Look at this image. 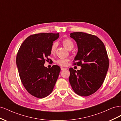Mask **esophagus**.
Instances as JSON below:
<instances>
[{
	"label": "esophagus",
	"instance_id": "1",
	"mask_svg": "<svg viewBox=\"0 0 121 121\" xmlns=\"http://www.w3.org/2000/svg\"><path fill=\"white\" fill-rule=\"evenodd\" d=\"M60 69H61V71H64V70H65V69H67L66 68H63V67H61Z\"/></svg>",
	"mask_w": 121,
	"mask_h": 121
}]
</instances>
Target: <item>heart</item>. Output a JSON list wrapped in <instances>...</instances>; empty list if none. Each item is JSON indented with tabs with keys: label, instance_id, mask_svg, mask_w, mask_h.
Masks as SVG:
<instances>
[{
	"label": "heart",
	"instance_id": "heart-1",
	"mask_svg": "<svg viewBox=\"0 0 121 121\" xmlns=\"http://www.w3.org/2000/svg\"><path fill=\"white\" fill-rule=\"evenodd\" d=\"M61 43L63 44V46L68 50H71L73 48V47L74 46V43H73V42L71 39H69V38L64 39V40H62ZM57 46V44L56 42L53 43L52 46L50 47V52L52 54H53L56 52ZM69 60V58H61L57 60L56 61V63L58 65H61V66L65 67L66 66V65H67Z\"/></svg>",
	"mask_w": 121,
	"mask_h": 121
}]
</instances>
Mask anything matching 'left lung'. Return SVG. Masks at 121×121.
Masks as SVG:
<instances>
[{"label": "left lung", "mask_w": 121, "mask_h": 121, "mask_svg": "<svg viewBox=\"0 0 121 121\" xmlns=\"http://www.w3.org/2000/svg\"><path fill=\"white\" fill-rule=\"evenodd\" d=\"M70 37L78 46L74 63L81 66L80 70L69 69V82L74 92L87 96L93 94L104 83L108 72L109 61L107 50L97 36L83 32H74Z\"/></svg>", "instance_id": "left-lung-1"}]
</instances>
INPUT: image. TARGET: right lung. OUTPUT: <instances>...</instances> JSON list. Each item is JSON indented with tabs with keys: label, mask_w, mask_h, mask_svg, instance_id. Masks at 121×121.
I'll return each mask as SVG.
<instances>
[{
	"label": "right lung",
	"mask_w": 121,
	"mask_h": 121,
	"mask_svg": "<svg viewBox=\"0 0 121 121\" xmlns=\"http://www.w3.org/2000/svg\"><path fill=\"white\" fill-rule=\"evenodd\" d=\"M59 36V33H50L31 35L18 51L16 63L21 82L35 97L42 98L49 95L59 76L58 65H53L49 69L44 65L51 54V46Z\"/></svg>",
	"instance_id": "add662e5"
}]
</instances>
